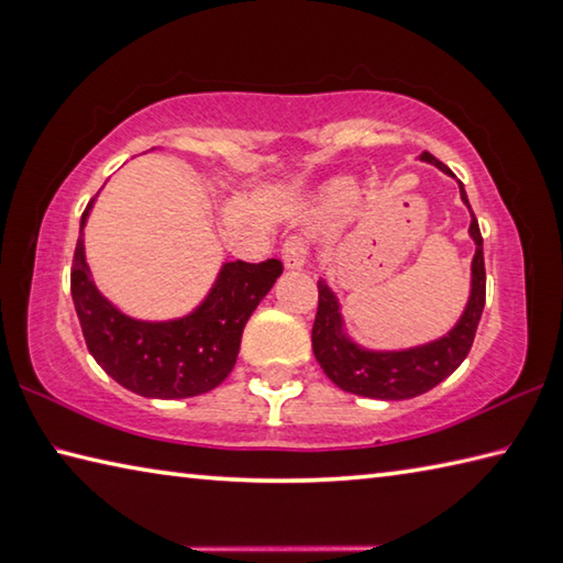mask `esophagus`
I'll list each match as a JSON object with an SVG mask.
<instances>
[{
	"label": "esophagus",
	"mask_w": 563,
	"mask_h": 563,
	"mask_svg": "<svg viewBox=\"0 0 563 563\" xmlns=\"http://www.w3.org/2000/svg\"><path fill=\"white\" fill-rule=\"evenodd\" d=\"M283 265L288 271H302V265H306V245L300 240L292 238L283 245Z\"/></svg>",
	"instance_id": "esophagus-1"
}]
</instances>
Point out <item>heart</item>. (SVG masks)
<instances>
[{"label":"heart","instance_id":"1","mask_svg":"<svg viewBox=\"0 0 563 563\" xmlns=\"http://www.w3.org/2000/svg\"><path fill=\"white\" fill-rule=\"evenodd\" d=\"M358 183L351 180V177H338V180L330 183L323 192H320L318 205H316V218L323 222H338L351 216V210L358 202Z\"/></svg>","mask_w":563,"mask_h":563}]
</instances>
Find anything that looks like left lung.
Instances as JSON below:
<instances>
[{"mask_svg":"<svg viewBox=\"0 0 563 563\" xmlns=\"http://www.w3.org/2000/svg\"><path fill=\"white\" fill-rule=\"evenodd\" d=\"M421 163L439 167L441 173H453L431 153L418 155ZM461 200L471 212L468 235L476 253L471 261V290L466 308L449 333L433 341L410 347H368L358 343L347 330L343 306L328 280H318V316L313 323V353L325 376L347 394L378 400L416 398L439 386L451 376L474 345L476 328L486 302V267H484V238L478 220L471 210L468 195L459 180Z\"/></svg>","mask_w":563,"mask_h":563,"instance_id":"left-lung-1","label":"left lung"}]
</instances>
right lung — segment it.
<instances>
[{"label":"right lung","mask_w":563,"mask_h":563,"mask_svg":"<svg viewBox=\"0 0 563 563\" xmlns=\"http://www.w3.org/2000/svg\"><path fill=\"white\" fill-rule=\"evenodd\" d=\"M97 195L79 220L69 275L89 355L122 388L145 398H192L218 388L238 361L247 318L280 278L283 263H222L190 313L167 320L128 316L104 298L87 265L85 225Z\"/></svg>","instance_id":"add662e5"}]
</instances>
